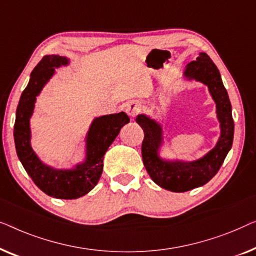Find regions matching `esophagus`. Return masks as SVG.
<instances>
[{
	"mask_svg": "<svg viewBox=\"0 0 256 256\" xmlns=\"http://www.w3.org/2000/svg\"><path fill=\"white\" fill-rule=\"evenodd\" d=\"M140 110H142V104L138 100H132V102L128 103L126 108H125V111H126L130 117H134L136 114H138Z\"/></svg>",
	"mask_w": 256,
	"mask_h": 256,
	"instance_id": "obj_1",
	"label": "esophagus"
}]
</instances>
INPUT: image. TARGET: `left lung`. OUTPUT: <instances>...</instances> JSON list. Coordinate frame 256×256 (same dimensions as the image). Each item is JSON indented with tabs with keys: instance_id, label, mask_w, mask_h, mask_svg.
<instances>
[{
	"instance_id": "8db88e82",
	"label": "left lung",
	"mask_w": 256,
	"mask_h": 256,
	"mask_svg": "<svg viewBox=\"0 0 256 256\" xmlns=\"http://www.w3.org/2000/svg\"><path fill=\"white\" fill-rule=\"evenodd\" d=\"M183 75L208 86L216 103V114L220 125V136L211 150L195 161L164 160L159 150L164 144L162 126L146 114H138L136 122L144 130L142 145V161L150 178L161 188L172 192H184L208 183L217 174L230 152L234 134L232 106L228 92L222 84L218 68L206 53L202 52L186 66Z\"/></svg>"
}]
</instances>
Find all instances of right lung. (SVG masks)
Instances as JSON below:
<instances>
[{
	"label": "right lung",
	"mask_w": 256,
	"mask_h": 256,
	"mask_svg": "<svg viewBox=\"0 0 256 256\" xmlns=\"http://www.w3.org/2000/svg\"><path fill=\"white\" fill-rule=\"evenodd\" d=\"M68 64V58L51 54L45 56L34 67L17 106L14 139L20 161L42 192L54 198L76 200L97 184L103 172L104 154L130 118L125 112L96 117L86 136L84 160L73 168L56 169L42 162L31 146L30 118L37 96L54 75L56 68Z\"/></svg>",
	"instance_id": "1"
}]
</instances>
